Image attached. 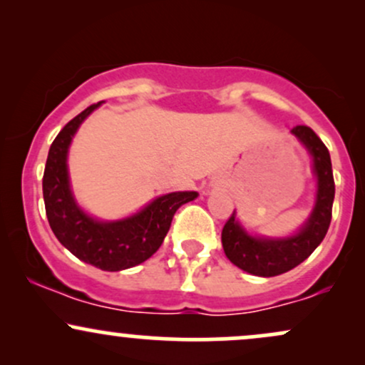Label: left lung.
Returning a JSON list of instances; mask_svg holds the SVG:
<instances>
[{
  "label": "left lung",
  "instance_id": "1",
  "mask_svg": "<svg viewBox=\"0 0 365 365\" xmlns=\"http://www.w3.org/2000/svg\"><path fill=\"white\" fill-rule=\"evenodd\" d=\"M292 133L302 142L312 156V170L317 178L316 206L307 223L292 237H252L242 228L233 211L221 232V244L226 257L247 273L264 278L283 274L304 262L326 237L331 223L334 180L329 150L311 127L297 125L292 128Z\"/></svg>",
  "mask_w": 365,
  "mask_h": 365
}]
</instances>
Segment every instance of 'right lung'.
I'll use <instances>...</instances> for the list:
<instances>
[{"label":"right lung","mask_w":365,"mask_h":365,"mask_svg":"<svg viewBox=\"0 0 365 365\" xmlns=\"http://www.w3.org/2000/svg\"><path fill=\"white\" fill-rule=\"evenodd\" d=\"M99 104H91L70 120L53 140L44 168L43 195L49 226L63 247L99 269L121 271L148 261L161 247L177 209L199 194L171 192L118 221H98L86 215L70 190L66 156L77 128Z\"/></svg>","instance_id":"obj_1"}]
</instances>
